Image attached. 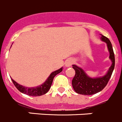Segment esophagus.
Listing matches in <instances>:
<instances>
[{
    "mask_svg": "<svg viewBox=\"0 0 122 122\" xmlns=\"http://www.w3.org/2000/svg\"><path fill=\"white\" fill-rule=\"evenodd\" d=\"M73 62H74V61L72 59H68L65 62V66H67V67L68 66H70L71 65H72Z\"/></svg>",
    "mask_w": 122,
    "mask_h": 122,
    "instance_id": "obj_1",
    "label": "esophagus"
}]
</instances>
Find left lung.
Wrapping results in <instances>:
<instances>
[{
  "label": "left lung",
  "instance_id": "8db88e82",
  "mask_svg": "<svg viewBox=\"0 0 122 122\" xmlns=\"http://www.w3.org/2000/svg\"><path fill=\"white\" fill-rule=\"evenodd\" d=\"M101 38L103 41L107 43L110 52L109 58L112 60V63L105 76L97 78H90L87 76L82 69L76 65H73V69L75 70V75L72 80V86L74 91L79 94L91 95L98 93L106 86L110 77H111L115 66V56L112 46L107 37L101 35Z\"/></svg>",
  "mask_w": 122,
  "mask_h": 122
}]
</instances>
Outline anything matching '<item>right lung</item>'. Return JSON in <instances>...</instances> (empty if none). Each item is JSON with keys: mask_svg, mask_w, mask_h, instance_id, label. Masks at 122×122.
I'll use <instances>...</instances> for the list:
<instances>
[{"mask_svg": "<svg viewBox=\"0 0 122 122\" xmlns=\"http://www.w3.org/2000/svg\"><path fill=\"white\" fill-rule=\"evenodd\" d=\"M62 70H63V69L62 68H60L59 70H56L55 71L52 72L50 74V76L48 77V79L46 81V82L44 84H43L41 86H38V87H36L27 88V87H24V86L18 84L16 82H15L12 79H11V80H12V82H13L15 87H16V89L19 92H21V93L28 95L29 96L37 97V96L43 95L45 94V93H46L49 91V90L51 88V86L52 85V81H53L54 77L57 74L60 73Z\"/></svg>", "mask_w": 122, "mask_h": 122, "instance_id": "add662e5", "label": "right lung"}]
</instances>
